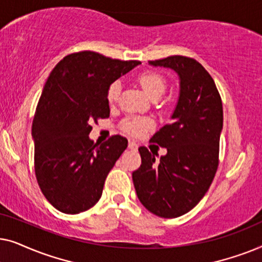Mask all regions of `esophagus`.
Segmentation results:
<instances>
[{"label":"esophagus","instance_id":"1","mask_svg":"<svg viewBox=\"0 0 262 262\" xmlns=\"http://www.w3.org/2000/svg\"><path fill=\"white\" fill-rule=\"evenodd\" d=\"M137 148H138V145L136 144V142H134V141L128 142V149H131V150H137Z\"/></svg>","mask_w":262,"mask_h":262}]
</instances>
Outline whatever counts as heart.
<instances>
[{
	"instance_id": "obj_1",
	"label": "heart",
	"mask_w": 262,
	"mask_h": 262,
	"mask_svg": "<svg viewBox=\"0 0 262 262\" xmlns=\"http://www.w3.org/2000/svg\"><path fill=\"white\" fill-rule=\"evenodd\" d=\"M138 82L146 94L151 99H159L166 92L167 81L162 75L154 71H145L138 76ZM120 82L114 81L110 84L106 93V100L110 105H114L118 101L120 95ZM121 126L126 132L131 135H142L143 132L151 127V121L145 118H128L125 119Z\"/></svg>"
}]
</instances>
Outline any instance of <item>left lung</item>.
I'll list each match as a JSON object with an SVG mask.
<instances>
[{
	"mask_svg": "<svg viewBox=\"0 0 262 262\" xmlns=\"http://www.w3.org/2000/svg\"><path fill=\"white\" fill-rule=\"evenodd\" d=\"M149 63L177 71L180 96L173 123L151 138L167 148V155L156 161L155 154L141 146L142 164L132 173V180L146 210L177 218L191 211L212 184L220 163L223 105L213 78L195 59L170 56Z\"/></svg>",
	"mask_w": 262,
	"mask_h": 262,
	"instance_id": "obj_1",
	"label": "left lung"
}]
</instances>
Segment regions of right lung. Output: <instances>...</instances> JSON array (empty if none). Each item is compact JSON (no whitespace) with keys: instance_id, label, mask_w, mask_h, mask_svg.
<instances>
[{"instance_id":"right-lung-1","label":"right lung","mask_w":262,"mask_h":262,"mask_svg":"<svg viewBox=\"0 0 262 262\" xmlns=\"http://www.w3.org/2000/svg\"><path fill=\"white\" fill-rule=\"evenodd\" d=\"M141 64L94 51L64 57L50 74L35 110L34 170L48 202L64 213H80L101 198L103 185L127 139L114 135L99 145L91 124L110 117V84Z\"/></svg>"}]
</instances>
